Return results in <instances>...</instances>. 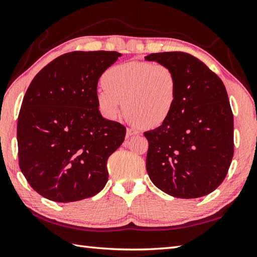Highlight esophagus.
Returning a JSON list of instances; mask_svg holds the SVG:
<instances>
[{"instance_id":"34e87169","label":"esophagus","mask_w":257,"mask_h":257,"mask_svg":"<svg viewBox=\"0 0 257 257\" xmlns=\"http://www.w3.org/2000/svg\"><path fill=\"white\" fill-rule=\"evenodd\" d=\"M135 135H138V132L136 129H133V128L127 129V137H132V136H135Z\"/></svg>"}]
</instances>
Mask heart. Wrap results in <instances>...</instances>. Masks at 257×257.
I'll use <instances>...</instances> for the list:
<instances>
[{"instance_id": "1", "label": "heart", "mask_w": 257, "mask_h": 257, "mask_svg": "<svg viewBox=\"0 0 257 257\" xmlns=\"http://www.w3.org/2000/svg\"><path fill=\"white\" fill-rule=\"evenodd\" d=\"M96 101L105 118L114 119L121 106L133 122L155 128L165 122L177 99L174 72L163 64L127 62L104 72Z\"/></svg>"}]
</instances>
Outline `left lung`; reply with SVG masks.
Segmentation results:
<instances>
[{
	"mask_svg": "<svg viewBox=\"0 0 257 257\" xmlns=\"http://www.w3.org/2000/svg\"><path fill=\"white\" fill-rule=\"evenodd\" d=\"M169 66L177 80V99L164 123L144 133L146 169L163 192L194 199L222 183L234 156V115L222 81L206 64L182 51L145 57Z\"/></svg>",
	"mask_w": 257,
	"mask_h": 257,
	"instance_id": "8db88e82",
	"label": "left lung"
}]
</instances>
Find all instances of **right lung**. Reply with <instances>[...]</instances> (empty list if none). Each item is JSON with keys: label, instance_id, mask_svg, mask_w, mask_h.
Here are the masks:
<instances>
[{"label": "right lung", "instance_id": "add662e5", "mask_svg": "<svg viewBox=\"0 0 257 257\" xmlns=\"http://www.w3.org/2000/svg\"><path fill=\"white\" fill-rule=\"evenodd\" d=\"M120 56L104 50L64 54L28 87L18 118L19 165L44 198L80 201L108 182L106 163L123 143L125 127L102 116L96 88Z\"/></svg>", "mask_w": 257, "mask_h": 257}]
</instances>
